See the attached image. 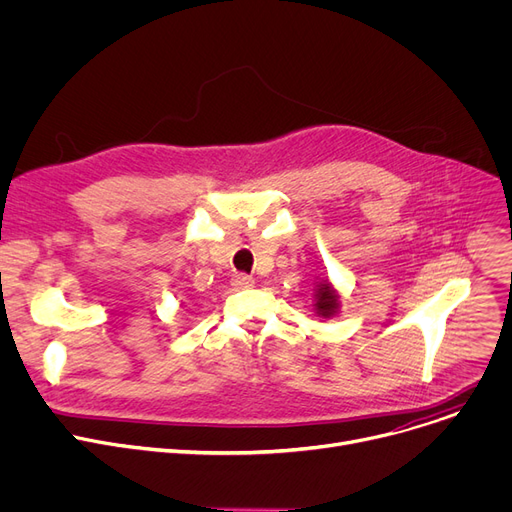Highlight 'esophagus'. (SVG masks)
Returning a JSON list of instances; mask_svg holds the SVG:
<instances>
[{
  "mask_svg": "<svg viewBox=\"0 0 512 512\" xmlns=\"http://www.w3.org/2000/svg\"><path fill=\"white\" fill-rule=\"evenodd\" d=\"M231 285L237 287V289H248L254 285V279L250 275H244V273H235L233 279H231Z\"/></svg>",
  "mask_w": 512,
  "mask_h": 512,
  "instance_id": "34e87169",
  "label": "esophagus"
}]
</instances>
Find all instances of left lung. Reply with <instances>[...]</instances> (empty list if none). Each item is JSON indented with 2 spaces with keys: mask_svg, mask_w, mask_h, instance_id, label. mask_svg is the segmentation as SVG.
Returning a JSON list of instances; mask_svg holds the SVG:
<instances>
[{
  "mask_svg": "<svg viewBox=\"0 0 512 512\" xmlns=\"http://www.w3.org/2000/svg\"><path fill=\"white\" fill-rule=\"evenodd\" d=\"M339 308V295L328 283L318 285V297H316V312L324 318L333 316Z\"/></svg>",
  "mask_w": 512,
  "mask_h": 512,
  "instance_id": "obj_1",
  "label": "left lung"
}]
</instances>
